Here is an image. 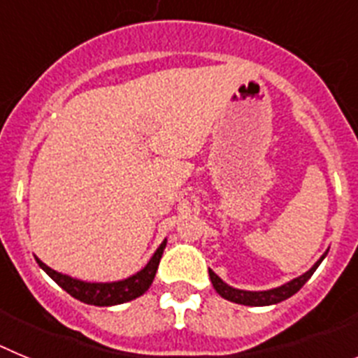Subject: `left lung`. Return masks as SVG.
<instances>
[{"mask_svg": "<svg viewBox=\"0 0 358 358\" xmlns=\"http://www.w3.org/2000/svg\"><path fill=\"white\" fill-rule=\"evenodd\" d=\"M327 255L328 251L324 252V255L315 262L314 267L310 268V271H306L305 274L287 281L285 285L276 287V289H271V290H240V289H235V287L227 285L226 281L220 280V278L211 271V268L208 271V273H210V280L211 283H213V289L217 290L224 299H227V301L238 303V305H248V306H268V305H276V303L285 301V299H289L290 296H294V294H296L297 290L301 289L306 281L310 280V276L315 273V268L321 265V262L324 260V256Z\"/></svg>", "mask_w": 358, "mask_h": 358, "instance_id": "1", "label": "left lung"}]
</instances>
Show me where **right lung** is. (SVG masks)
I'll use <instances>...</instances> for the list:
<instances>
[{
    "mask_svg": "<svg viewBox=\"0 0 358 358\" xmlns=\"http://www.w3.org/2000/svg\"><path fill=\"white\" fill-rule=\"evenodd\" d=\"M164 248H166V240L161 242L159 248L156 249V252L152 255L148 264L141 271H138L132 276L125 278V280L106 281V283H91V281H82L77 280V278L68 276V274L57 273V271L50 268L46 264H43L37 256L36 262L39 264V267L43 268L44 273L55 281L57 285L62 287L69 296H73L78 301L94 306H113L132 301V299L143 296L147 292L148 287L154 281V276H156L157 265H159Z\"/></svg>",
    "mask_w": 358,
    "mask_h": 358,
    "instance_id": "obj_1",
    "label": "right lung"
}]
</instances>
